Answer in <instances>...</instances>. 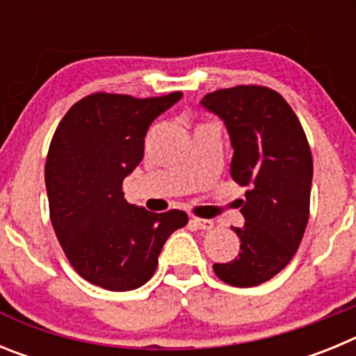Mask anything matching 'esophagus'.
Segmentation results:
<instances>
[{
    "mask_svg": "<svg viewBox=\"0 0 356 356\" xmlns=\"http://www.w3.org/2000/svg\"><path fill=\"white\" fill-rule=\"evenodd\" d=\"M193 222L200 229H212L213 228V221H210V219H201V217H193Z\"/></svg>",
    "mask_w": 356,
    "mask_h": 356,
    "instance_id": "obj_1",
    "label": "esophagus"
}]
</instances>
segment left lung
<instances>
[{
    "mask_svg": "<svg viewBox=\"0 0 356 356\" xmlns=\"http://www.w3.org/2000/svg\"><path fill=\"white\" fill-rule=\"evenodd\" d=\"M201 106L225 121L234 147L229 172L242 187L244 226L237 259L213 264L222 282L254 287L278 275L298 251L310 212L314 163L294 110L276 90L237 85L207 94Z\"/></svg>",
    "mask_w": 356,
    "mask_h": 356,
    "instance_id": "1",
    "label": "left lung"
}]
</instances>
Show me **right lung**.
Listing matches in <instances>:
<instances>
[{
	"instance_id": "right-lung-1",
	"label": "right lung",
	"mask_w": 356,
	"mask_h": 356,
	"mask_svg": "<svg viewBox=\"0 0 356 356\" xmlns=\"http://www.w3.org/2000/svg\"><path fill=\"white\" fill-rule=\"evenodd\" d=\"M180 97L90 94L53 135L44 172L53 229L74 271L97 287L124 292L146 284L169 235L187 225L181 210L147 212L122 193L149 124Z\"/></svg>"
}]
</instances>
